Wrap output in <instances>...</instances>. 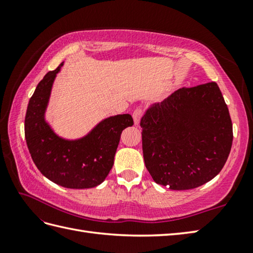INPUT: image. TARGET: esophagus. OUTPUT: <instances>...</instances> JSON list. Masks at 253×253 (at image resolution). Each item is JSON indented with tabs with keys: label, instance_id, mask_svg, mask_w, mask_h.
I'll use <instances>...</instances> for the list:
<instances>
[{
	"label": "esophagus",
	"instance_id": "esophagus-1",
	"mask_svg": "<svg viewBox=\"0 0 253 253\" xmlns=\"http://www.w3.org/2000/svg\"><path fill=\"white\" fill-rule=\"evenodd\" d=\"M143 115V111L141 109H136L132 113V118H133V122H135V125H138L139 122H140L141 117Z\"/></svg>",
	"mask_w": 253,
	"mask_h": 253
}]
</instances>
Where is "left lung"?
I'll list each match as a JSON object with an SVG mask.
<instances>
[{
    "mask_svg": "<svg viewBox=\"0 0 253 253\" xmlns=\"http://www.w3.org/2000/svg\"><path fill=\"white\" fill-rule=\"evenodd\" d=\"M146 168L159 185L188 190L213 179L227 161L233 124L216 83L181 88L141 118Z\"/></svg>",
    "mask_w": 253,
    "mask_h": 253,
    "instance_id": "obj_1",
    "label": "left lung"
}]
</instances>
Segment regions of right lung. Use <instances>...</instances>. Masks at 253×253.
Returning <instances> with one entry per match:
<instances>
[{
    "label": "right lung",
    "instance_id": "right-lung-1",
    "mask_svg": "<svg viewBox=\"0 0 253 253\" xmlns=\"http://www.w3.org/2000/svg\"><path fill=\"white\" fill-rule=\"evenodd\" d=\"M63 63L38 84L25 117V137L34 163L47 179L71 189L100 185L114 164L122 131L133 125L129 114L105 118L77 140L58 137L44 120L52 84Z\"/></svg>",
    "mask_w": 253,
    "mask_h": 253
}]
</instances>
